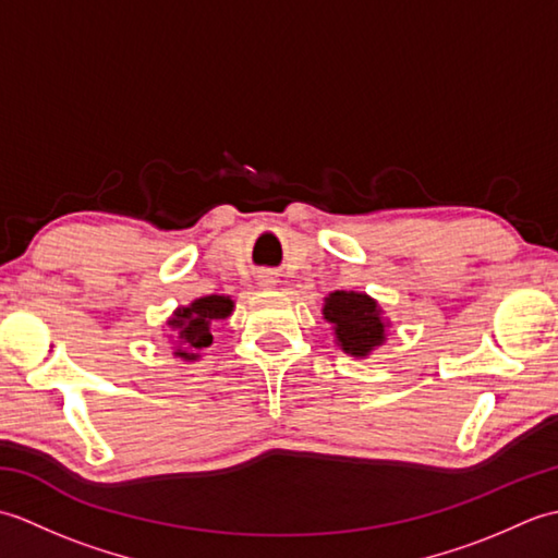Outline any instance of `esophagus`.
<instances>
[{
	"label": "esophagus",
	"mask_w": 558,
	"mask_h": 558,
	"mask_svg": "<svg viewBox=\"0 0 558 558\" xmlns=\"http://www.w3.org/2000/svg\"><path fill=\"white\" fill-rule=\"evenodd\" d=\"M258 280V288L260 290H272V288H276L278 286V278L276 276H272V272H260V276L256 278Z\"/></svg>",
	"instance_id": "1"
}]
</instances>
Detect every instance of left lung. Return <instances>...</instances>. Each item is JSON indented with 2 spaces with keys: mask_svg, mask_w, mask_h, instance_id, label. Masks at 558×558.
I'll return each instance as SVG.
<instances>
[{
  "mask_svg": "<svg viewBox=\"0 0 558 558\" xmlns=\"http://www.w3.org/2000/svg\"><path fill=\"white\" fill-rule=\"evenodd\" d=\"M322 314L333 330L336 345L354 360H366L388 338L390 322L381 304L366 292L336 290L324 298Z\"/></svg>",
  "mask_w": 558,
  "mask_h": 558,
  "instance_id": "8db88e82",
  "label": "left lung"
}]
</instances>
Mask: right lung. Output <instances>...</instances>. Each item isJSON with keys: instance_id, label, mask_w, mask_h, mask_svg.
Segmentation results:
<instances>
[{"instance_id": "add662e5", "label": "right lung", "mask_w": 558, "mask_h": 558, "mask_svg": "<svg viewBox=\"0 0 558 558\" xmlns=\"http://www.w3.org/2000/svg\"><path fill=\"white\" fill-rule=\"evenodd\" d=\"M234 312V300L228 294H208L184 306H177L165 322L172 357L182 362H198L201 352L213 342V326L225 322Z\"/></svg>"}]
</instances>
